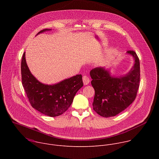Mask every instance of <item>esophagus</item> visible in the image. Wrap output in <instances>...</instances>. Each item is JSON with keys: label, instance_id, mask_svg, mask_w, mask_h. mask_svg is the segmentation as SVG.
<instances>
[{"label": "esophagus", "instance_id": "obj_1", "mask_svg": "<svg viewBox=\"0 0 159 159\" xmlns=\"http://www.w3.org/2000/svg\"><path fill=\"white\" fill-rule=\"evenodd\" d=\"M82 80H83V83H84V85H86L89 84V82H90L89 78L87 75L83 76Z\"/></svg>", "mask_w": 159, "mask_h": 159}]
</instances>
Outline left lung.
I'll return each instance as SVG.
<instances>
[{
    "mask_svg": "<svg viewBox=\"0 0 159 159\" xmlns=\"http://www.w3.org/2000/svg\"><path fill=\"white\" fill-rule=\"evenodd\" d=\"M134 63L129 72L120 77L112 76L105 67H97L90 72L95 90L93 109L101 116H115L126 109L135 99L140 85L139 58L129 50Z\"/></svg>",
    "mask_w": 159,
    "mask_h": 159,
    "instance_id": "obj_1",
    "label": "left lung"
}]
</instances>
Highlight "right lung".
Segmentation results:
<instances>
[{"label": "right lung", "instance_id": "obj_1", "mask_svg": "<svg viewBox=\"0 0 159 159\" xmlns=\"http://www.w3.org/2000/svg\"><path fill=\"white\" fill-rule=\"evenodd\" d=\"M50 29H44L37 34ZM22 84L33 108L44 115L55 117L62 115L72 104L77 92L83 86L82 75H77L53 85L39 82L27 65L25 52L21 61Z\"/></svg>", "mask_w": 159, "mask_h": 159}]
</instances>
